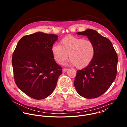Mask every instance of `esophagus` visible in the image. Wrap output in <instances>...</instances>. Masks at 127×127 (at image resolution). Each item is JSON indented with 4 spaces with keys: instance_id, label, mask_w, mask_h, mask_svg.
<instances>
[{
    "instance_id": "1",
    "label": "esophagus",
    "mask_w": 127,
    "mask_h": 127,
    "mask_svg": "<svg viewBox=\"0 0 127 127\" xmlns=\"http://www.w3.org/2000/svg\"><path fill=\"white\" fill-rule=\"evenodd\" d=\"M67 70H68V69H67V68H64V69H63V72H66L67 71Z\"/></svg>"
}]
</instances>
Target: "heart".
<instances>
[{"instance_id": "b5f03b06", "label": "heart", "mask_w": 127, "mask_h": 127, "mask_svg": "<svg viewBox=\"0 0 127 127\" xmlns=\"http://www.w3.org/2000/svg\"><path fill=\"white\" fill-rule=\"evenodd\" d=\"M51 50L55 60L58 64H63L69 54L70 64L79 69L88 67L95 55V45L92 41L72 36L64 37L60 41V46L54 45Z\"/></svg>"}]
</instances>
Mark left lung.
Returning <instances> with one entry per match:
<instances>
[{"mask_svg":"<svg viewBox=\"0 0 127 127\" xmlns=\"http://www.w3.org/2000/svg\"><path fill=\"white\" fill-rule=\"evenodd\" d=\"M77 34L87 36L95 47L93 60L87 67L77 71L74 85L81 96L92 99L103 94L114 81L118 57L111 41L97 31L87 29Z\"/></svg>","mask_w":127,"mask_h":127,"instance_id":"obj_1","label":"left lung"}]
</instances>
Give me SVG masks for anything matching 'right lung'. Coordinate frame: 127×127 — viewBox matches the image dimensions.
<instances>
[{
    "mask_svg": "<svg viewBox=\"0 0 127 127\" xmlns=\"http://www.w3.org/2000/svg\"><path fill=\"white\" fill-rule=\"evenodd\" d=\"M58 36L36 32L23 36L13 54L15 83L28 96L41 100L54 90L62 67L55 61L51 48Z\"/></svg>",
    "mask_w": 127,
    "mask_h": 127,
    "instance_id": "right-lung-1",
    "label": "right lung"
}]
</instances>
